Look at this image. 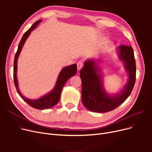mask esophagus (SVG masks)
I'll return each mask as SVG.
<instances>
[{"instance_id":"1","label":"esophagus","mask_w":152,"mask_h":152,"mask_svg":"<svg viewBox=\"0 0 152 152\" xmlns=\"http://www.w3.org/2000/svg\"><path fill=\"white\" fill-rule=\"evenodd\" d=\"M83 66V63L82 61H79L77 63V69L78 71L80 70Z\"/></svg>"}]
</instances>
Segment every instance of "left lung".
Segmentation results:
<instances>
[{
	"instance_id": "1",
	"label": "left lung",
	"mask_w": 152,
	"mask_h": 152,
	"mask_svg": "<svg viewBox=\"0 0 152 152\" xmlns=\"http://www.w3.org/2000/svg\"><path fill=\"white\" fill-rule=\"evenodd\" d=\"M116 49L118 58L124 64L128 77L124 87L117 93L110 94L105 89L100 59L86 60L80 71L82 102L87 109L94 112L106 113L115 109L128 98L134 86L136 66L132 47L121 45Z\"/></svg>"
}]
</instances>
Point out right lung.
Segmentation results:
<instances>
[{
	"mask_svg": "<svg viewBox=\"0 0 152 152\" xmlns=\"http://www.w3.org/2000/svg\"><path fill=\"white\" fill-rule=\"evenodd\" d=\"M42 20H39L35 22L26 33L23 34L18 45L17 52L16 53L15 56V60L13 63V77L16 89H17V91L18 94L20 95V96L32 107L39 110H44L50 108L55 106V105H57L58 103L60 98V94L63 86H65L66 82L70 77L75 76L76 74L77 65L76 64H73V65H69L63 68L58 76L57 81H56L55 85L53 88L49 92L44 95L43 96L37 99H28L24 96V95L21 93L19 89L18 81L17 78L18 59L20 52L23 49V47L24 44H25L26 39L31 34L32 31H33L35 28H36L37 26L39 25V23Z\"/></svg>",
	"mask_w": 152,
	"mask_h": 152,
	"instance_id": "obj_1",
	"label": "right lung"
}]
</instances>
